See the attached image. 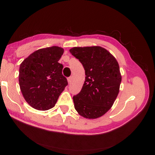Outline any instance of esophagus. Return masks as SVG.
Returning a JSON list of instances; mask_svg holds the SVG:
<instances>
[{
	"label": "esophagus",
	"instance_id": "34e87169",
	"mask_svg": "<svg viewBox=\"0 0 155 155\" xmlns=\"http://www.w3.org/2000/svg\"><path fill=\"white\" fill-rule=\"evenodd\" d=\"M68 82L69 84L71 83V82H72V77H70V78H68Z\"/></svg>",
	"mask_w": 155,
	"mask_h": 155
}]
</instances>
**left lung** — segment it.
I'll return each mask as SVG.
<instances>
[{
    "mask_svg": "<svg viewBox=\"0 0 155 155\" xmlns=\"http://www.w3.org/2000/svg\"><path fill=\"white\" fill-rule=\"evenodd\" d=\"M71 54L85 71V81L79 94L73 97L74 107L80 116L95 119L113 106L121 82L118 63L113 55L99 46L73 47Z\"/></svg>",
    "mask_w": 155,
    "mask_h": 155,
    "instance_id": "obj_1",
    "label": "left lung"
}]
</instances>
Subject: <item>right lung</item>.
<instances>
[{"instance_id": "add662e5", "label": "right lung", "mask_w": 155, "mask_h": 155, "mask_svg": "<svg viewBox=\"0 0 155 155\" xmlns=\"http://www.w3.org/2000/svg\"><path fill=\"white\" fill-rule=\"evenodd\" d=\"M64 49L51 46L33 52L20 65L19 84L25 101L34 109L46 111L56 104L68 85L58 63Z\"/></svg>"}]
</instances>
